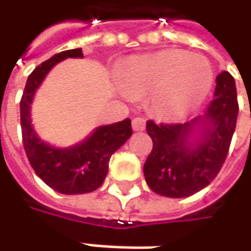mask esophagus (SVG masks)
<instances>
[{"label":"esophagus","instance_id":"esophagus-1","mask_svg":"<svg viewBox=\"0 0 251 251\" xmlns=\"http://www.w3.org/2000/svg\"><path fill=\"white\" fill-rule=\"evenodd\" d=\"M132 128L135 131H142L145 130V120L142 117H135L132 120Z\"/></svg>","mask_w":251,"mask_h":251}]
</instances>
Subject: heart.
I'll return each instance as SVG.
<instances>
[{"label": "heart", "instance_id": "obj_1", "mask_svg": "<svg viewBox=\"0 0 251 251\" xmlns=\"http://www.w3.org/2000/svg\"><path fill=\"white\" fill-rule=\"evenodd\" d=\"M120 91L127 98L150 93L152 111L177 120L198 107L212 85L207 58L184 50L135 57L120 67Z\"/></svg>", "mask_w": 251, "mask_h": 251}]
</instances>
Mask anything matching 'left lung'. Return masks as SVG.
Segmentation results:
<instances>
[{
    "label": "left lung",
    "instance_id": "left-lung-1",
    "mask_svg": "<svg viewBox=\"0 0 251 251\" xmlns=\"http://www.w3.org/2000/svg\"><path fill=\"white\" fill-rule=\"evenodd\" d=\"M239 103L235 79L227 71L217 76L215 99L205 116L190 123H147L153 147L144 165L148 186L170 198L188 197L217 177L225 163L236 128ZM196 124H203L201 138L190 146L188 138Z\"/></svg>",
    "mask_w": 251,
    "mask_h": 251
}]
</instances>
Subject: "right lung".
I'll use <instances>...</instances> for the list:
<instances>
[{
    "instance_id": "1",
    "label": "right lung",
    "mask_w": 251,
    "mask_h": 251,
    "mask_svg": "<svg viewBox=\"0 0 251 251\" xmlns=\"http://www.w3.org/2000/svg\"><path fill=\"white\" fill-rule=\"evenodd\" d=\"M67 57H83L81 49L55 54L37 65L29 75L21 99V127L26 156L36 175L61 194H85L95 191L104 181L111 155L132 134L131 120L96 128L89 138L68 150H58L40 140L30 120V103L44 76Z\"/></svg>"
}]
</instances>
